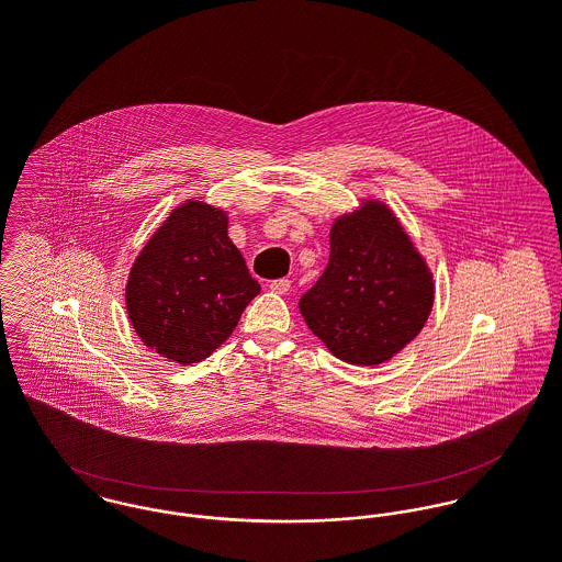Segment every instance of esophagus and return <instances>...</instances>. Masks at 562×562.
I'll use <instances>...</instances> for the list:
<instances>
[{
	"instance_id": "1",
	"label": "esophagus",
	"mask_w": 562,
	"mask_h": 562,
	"mask_svg": "<svg viewBox=\"0 0 562 562\" xmlns=\"http://www.w3.org/2000/svg\"><path fill=\"white\" fill-rule=\"evenodd\" d=\"M270 290H272L274 294H285V292L290 290V281H288V279H277V281L270 283Z\"/></svg>"
}]
</instances>
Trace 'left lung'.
Returning <instances> with one entry per match:
<instances>
[{"mask_svg":"<svg viewBox=\"0 0 562 562\" xmlns=\"http://www.w3.org/2000/svg\"><path fill=\"white\" fill-rule=\"evenodd\" d=\"M435 301L432 272L398 216L376 199L330 227V257L299 307L322 344L352 366H379L417 337Z\"/></svg>","mask_w":562,"mask_h":562,"instance_id":"obj_1","label":"left lung"}]
</instances>
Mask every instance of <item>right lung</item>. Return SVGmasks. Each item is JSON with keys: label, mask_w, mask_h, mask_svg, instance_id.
Masks as SVG:
<instances>
[{"label": "right lung", "mask_w": 562, "mask_h": 562, "mask_svg": "<svg viewBox=\"0 0 562 562\" xmlns=\"http://www.w3.org/2000/svg\"><path fill=\"white\" fill-rule=\"evenodd\" d=\"M227 227L225 210L188 199L168 214L130 270V322L145 346L175 363L210 357L261 290Z\"/></svg>", "instance_id": "right-lung-1"}]
</instances>
